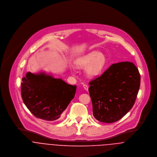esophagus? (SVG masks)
<instances>
[{"instance_id": "34e87169", "label": "esophagus", "mask_w": 157, "mask_h": 157, "mask_svg": "<svg viewBox=\"0 0 157 157\" xmlns=\"http://www.w3.org/2000/svg\"><path fill=\"white\" fill-rule=\"evenodd\" d=\"M83 86L84 89L86 90H88V86L87 85H86V84H84V85H83Z\"/></svg>"}]
</instances>
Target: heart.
Instances as JSON below:
<instances>
[{"label": "heart", "mask_w": 157, "mask_h": 157, "mask_svg": "<svg viewBox=\"0 0 157 157\" xmlns=\"http://www.w3.org/2000/svg\"><path fill=\"white\" fill-rule=\"evenodd\" d=\"M106 57L98 51H94L78 58L75 64L77 67L81 68H86V74L90 77L98 75L106 63Z\"/></svg>", "instance_id": "obj_1"}]
</instances>
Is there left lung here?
I'll use <instances>...</instances> for the list:
<instances>
[{"label": "left lung", "mask_w": 157, "mask_h": 157, "mask_svg": "<svg viewBox=\"0 0 157 157\" xmlns=\"http://www.w3.org/2000/svg\"><path fill=\"white\" fill-rule=\"evenodd\" d=\"M89 92L94 117L111 123L121 119L134 105L140 86V74L129 62L113 64L92 80Z\"/></svg>", "instance_id": "obj_1"}]
</instances>
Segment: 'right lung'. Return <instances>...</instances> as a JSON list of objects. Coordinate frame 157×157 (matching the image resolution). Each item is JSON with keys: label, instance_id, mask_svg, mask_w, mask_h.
<instances>
[{"label": "right lung", "instance_id": "right-lung-1", "mask_svg": "<svg viewBox=\"0 0 157 157\" xmlns=\"http://www.w3.org/2000/svg\"><path fill=\"white\" fill-rule=\"evenodd\" d=\"M75 90L76 86L45 73L28 72L21 83L23 103L36 117L46 121L60 117L74 98Z\"/></svg>", "mask_w": 157, "mask_h": 157}]
</instances>
